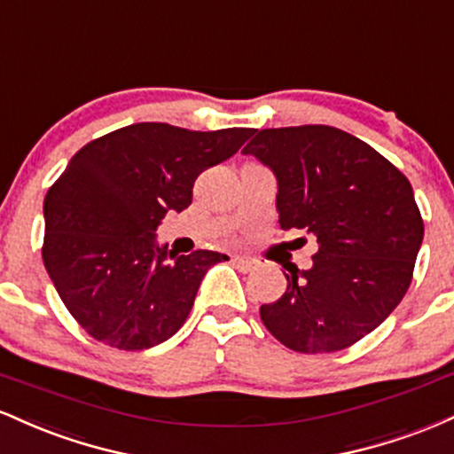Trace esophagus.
Listing matches in <instances>:
<instances>
[{"instance_id": "obj_1", "label": "esophagus", "mask_w": 454, "mask_h": 454, "mask_svg": "<svg viewBox=\"0 0 454 454\" xmlns=\"http://www.w3.org/2000/svg\"><path fill=\"white\" fill-rule=\"evenodd\" d=\"M231 262L241 270H252L254 267H256V262H254L252 258H245V256H231Z\"/></svg>"}]
</instances>
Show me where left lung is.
I'll return each instance as SVG.
<instances>
[{
    "label": "left lung",
    "mask_w": 454,
    "mask_h": 454,
    "mask_svg": "<svg viewBox=\"0 0 454 454\" xmlns=\"http://www.w3.org/2000/svg\"><path fill=\"white\" fill-rule=\"evenodd\" d=\"M243 149L273 170L284 231L314 234L311 269L290 264L286 293L260 307L275 340L337 352L382 325L410 288L423 217L401 170L331 126L256 129Z\"/></svg>",
    "instance_id": "left-lung-1"
}]
</instances>
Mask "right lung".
I'll return each instance as SVG.
<instances>
[{
	"mask_svg": "<svg viewBox=\"0 0 454 454\" xmlns=\"http://www.w3.org/2000/svg\"><path fill=\"white\" fill-rule=\"evenodd\" d=\"M249 128L192 132L132 123L87 143L44 198L46 273L93 340L147 350L190 316L220 252L176 256L155 241L161 217L192 205L202 170L232 158Z\"/></svg>",
	"mask_w": 454,
	"mask_h": 454,
	"instance_id": "right-lung-1",
	"label": "right lung"
}]
</instances>
